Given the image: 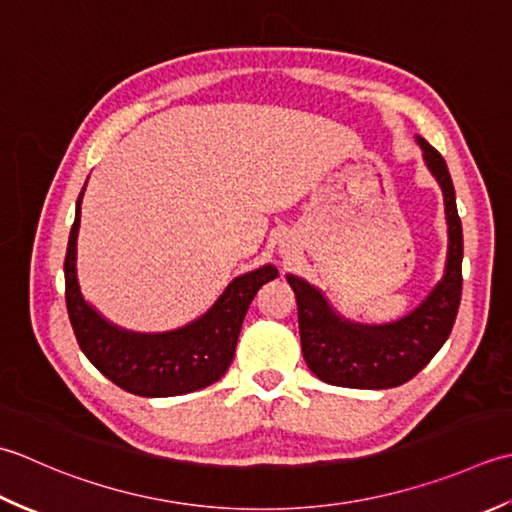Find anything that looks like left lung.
I'll return each mask as SVG.
<instances>
[{
	"label": "left lung",
	"mask_w": 512,
	"mask_h": 512,
	"mask_svg": "<svg viewBox=\"0 0 512 512\" xmlns=\"http://www.w3.org/2000/svg\"><path fill=\"white\" fill-rule=\"evenodd\" d=\"M424 163L442 187L448 225L444 276L404 318L387 325H362L340 316L320 289L287 274L298 302L302 356L322 382L349 389H393L431 362L451 336L462 298V221L446 161L431 143L415 137Z\"/></svg>",
	"instance_id": "obj_1"
}]
</instances>
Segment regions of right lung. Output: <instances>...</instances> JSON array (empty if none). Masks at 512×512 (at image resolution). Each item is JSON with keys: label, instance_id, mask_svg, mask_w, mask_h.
Segmentation results:
<instances>
[{"label": "right lung", "instance_id": "add662e5", "mask_svg": "<svg viewBox=\"0 0 512 512\" xmlns=\"http://www.w3.org/2000/svg\"><path fill=\"white\" fill-rule=\"evenodd\" d=\"M83 190L77 198L64 274L70 325L86 358L117 387L141 398H170L221 380L232 364L249 305L260 287L278 278V269L263 265L234 278L214 305L185 327L161 333L123 329L103 318L81 294L77 236Z\"/></svg>", "mask_w": 512, "mask_h": 512}]
</instances>
